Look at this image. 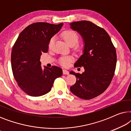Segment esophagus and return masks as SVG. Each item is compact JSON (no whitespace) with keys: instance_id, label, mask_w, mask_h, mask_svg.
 <instances>
[{"instance_id":"obj_1","label":"esophagus","mask_w":131,"mask_h":131,"mask_svg":"<svg viewBox=\"0 0 131 131\" xmlns=\"http://www.w3.org/2000/svg\"><path fill=\"white\" fill-rule=\"evenodd\" d=\"M62 72H63V74H69V71L67 70H62Z\"/></svg>"}]
</instances>
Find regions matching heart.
Instances as JSON below:
<instances>
[{
  "label": "heart",
  "mask_w": 131,
  "mask_h": 131,
  "mask_svg": "<svg viewBox=\"0 0 131 131\" xmlns=\"http://www.w3.org/2000/svg\"><path fill=\"white\" fill-rule=\"evenodd\" d=\"M61 36L64 41L70 46H73L76 44L79 41V35L78 34L73 30H65L62 32L61 34ZM53 40H54V37H52L50 39L49 46H51L52 45ZM73 60V57L70 56H62L60 58V63L63 66H67L69 65Z\"/></svg>",
  "instance_id": "b5f03b06"
}]
</instances>
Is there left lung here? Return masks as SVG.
Here are the masks:
<instances>
[{
  "mask_svg": "<svg viewBox=\"0 0 131 131\" xmlns=\"http://www.w3.org/2000/svg\"><path fill=\"white\" fill-rule=\"evenodd\" d=\"M70 26L85 42L83 54L74 66L83 67L85 72H70L76 78L70 91L81 99H92L104 92L112 82L117 61L116 48L107 31L90 21H76Z\"/></svg>",
  "mask_w": 131,
  "mask_h": 131,
  "instance_id": "8db88e82",
  "label": "left lung"
}]
</instances>
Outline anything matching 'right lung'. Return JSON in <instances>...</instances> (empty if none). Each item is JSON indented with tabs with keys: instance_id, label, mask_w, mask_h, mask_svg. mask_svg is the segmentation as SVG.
<instances>
[{
	"instance_id": "1",
	"label": "right lung",
	"mask_w": 131,
	"mask_h": 131,
	"mask_svg": "<svg viewBox=\"0 0 131 131\" xmlns=\"http://www.w3.org/2000/svg\"><path fill=\"white\" fill-rule=\"evenodd\" d=\"M63 23L45 22L29 25L19 34L11 52V66L18 85L31 96H39L51 90L54 80L61 76L60 67L43 69L40 61L42 52H47L50 39L60 31Z\"/></svg>"
}]
</instances>
